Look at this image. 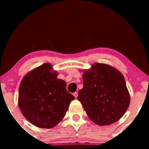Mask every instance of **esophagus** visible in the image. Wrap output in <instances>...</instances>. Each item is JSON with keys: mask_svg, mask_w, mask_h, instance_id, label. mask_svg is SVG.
Returning <instances> with one entry per match:
<instances>
[{"mask_svg": "<svg viewBox=\"0 0 149 149\" xmlns=\"http://www.w3.org/2000/svg\"><path fill=\"white\" fill-rule=\"evenodd\" d=\"M73 95H74V96L75 97V99H76V98L77 97V96H78V93L77 92H75Z\"/></svg>", "mask_w": 149, "mask_h": 149, "instance_id": "esophagus-1", "label": "esophagus"}]
</instances>
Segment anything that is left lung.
Returning <instances> with one entry per match:
<instances>
[{
	"mask_svg": "<svg viewBox=\"0 0 149 149\" xmlns=\"http://www.w3.org/2000/svg\"><path fill=\"white\" fill-rule=\"evenodd\" d=\"M84 87L77 100L91 120L102 126L116 122L127 110L130 95L125 78L112 65L95 63L82 75Z\"/></svg>",
	"mask_w": 149,
	"mask_h": 149,
	"instance_id": "obj_1",
	"label": "left lung"
}]
</instances>
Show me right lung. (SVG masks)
<instances>
[{"instance_id": "add662e5", "label": "right lung", "mask_w": 149, "mask_h": 149, "mask_svg": "<svg viewBox=\"0 0 149 149\" xmlns=\"http://www.w3.org/2000/svg\"><path fill=\"white\" fill-rule=\"evenodd\" d=\"M50 63L27 73L19 87L18 107L29 122L40 128L54 127L61 122L75 97L66 84L58 79Z\"/></svg>"}]
</instances>
